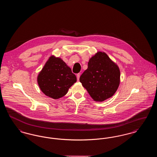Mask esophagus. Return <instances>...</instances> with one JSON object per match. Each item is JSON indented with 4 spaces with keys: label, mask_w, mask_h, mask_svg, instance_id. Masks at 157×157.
Masks as SVG:
<instances>
[{
    "label": "esophagus",
    "mask_w": 157,
    "mask_h": 157,
    "mask_svg": "<svg viewBox=\"0 0 157 157\" xmlns=\"http://www.w3.org/2000/svg\"><path fill=\"white\" fill-rule=\"evenodd\" d=\"M76 78H77V80L79 81V78H80V74H78L76 75Z\"/></svg>",
    "instance_id": "obj_1"
}]
</instances>
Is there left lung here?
I'll use <instances>...</instances> for the list:
<instances>
[{"instance_id": "obj_1", "label": "left lung", "mask_w": 157, "mask_h": 157, "mask_svg": "<svg viewBox=\"0 0 157 157\" xmlns=\"http://www.w3.org/2000/svg\"><path fill=\"white\" fill-rule=\"evenodd\" d=\"M79 81L94 101L102 102L118 90L120 69L105 53L98 52L90 59Z\"/></svg>"}]
</instances>
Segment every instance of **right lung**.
Segmentation results:
<instances>
[{"instance_id":"right-lung-1","label":"right lung","mask_w":157,"mask_h":157,"mask_svg":"<svg viewBox=\"0 0 157 157\" xmlns=\"http://www.w3.org/2000/svg\"><path fill=\"white\" fill-rule=\"evenodd\" d=\"M37 81L45 95L57 99L67 94L69 88L76 82V77L63 60L51 56L39 72Z\"/></svg>"}]
</instances>
